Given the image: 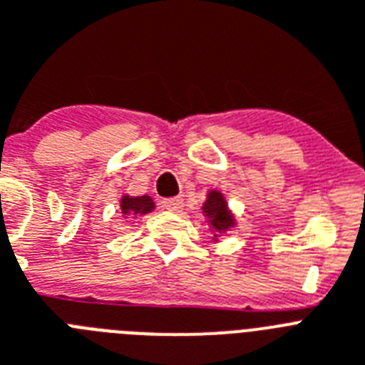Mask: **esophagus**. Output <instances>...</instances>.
I'll use <instances>...</instances> for the list:
<instances>
[{
    "label": "esophagus",
    "mask_w": 365,
    "mask_h": 365,
    "mask_svg": "<svg viewBox=\"0 0 365 365\" xmlns=\"http://www.w3.org/2000/svg\"><path fill=\"white\" fill-rule=\"evenodd\" d=\"M162 207L171 210V212H180L182 207H185V201L180 200V197H168V200L162 201Z\"/></svg>",
    "instance_id": "esophagus-1"
}]
</instances>
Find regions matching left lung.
I'll return each mask as SVG.
<instances>
[{"label": "left lung", "instance_id": "8db88e82", "mask_svg": "<svg viewBox=\"0 0 365 365\" xmlns=\"http://www.w3.org/2000/svg\"><path fill=\"white\" fill-rule=\"evenodd\" d=\"M203 212L207 215L210 222V227L215 231H227L230 227H233V216L227 210V205H225L224 195L220 192H210L207 201L203 205Z\"/></svg>", "mask_w": 365, "mask_h": 365}]
</instances>
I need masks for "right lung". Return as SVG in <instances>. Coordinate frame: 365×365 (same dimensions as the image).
Instances as JSON below:
<instances>
[{"instance_id": "add662e5", "label": "right lung", "mask_w": 365, "mask_h": 365, "mask_svg": "<svg viewBox=\"0 0 365 365\" xmlns=\"http://www.w3.org/2000/svg\"><path fill=\"white\" fill-rule=\"evenodd\" d=\"M155 209V203L149 195H140V197H128L125 195L121 200L123 215H147Z\"/></svg>"}]
</instances>
